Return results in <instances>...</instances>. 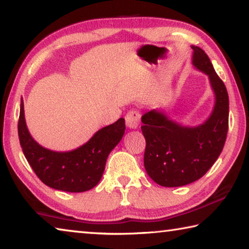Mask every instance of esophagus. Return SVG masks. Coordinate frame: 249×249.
<instances>
[{"instance_id":"1","label":"esophagus","mask_w":249,"mask_h":249,"mask_svg":"<svg viewBox=\"0 0 249 249\" xmlns=\"http://www.w3.org/2000/svg\"><path fill=\"white\" fill-rule=\"evenodd\" d=\"M125 121H126V125H127L129 128H137L141 122L140 111H136V109H132V111H129L125 116Z\"/></svg>"}]
</instances>
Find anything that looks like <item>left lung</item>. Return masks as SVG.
I'll use <instances>...</instances> for the list:
<instances>
[{
	"instance_id": "1",
	"label": "left lung",
	"mask_w": 249,
	"mask_h": 249,
	"mask_svg": "<svg viewBox=\"0 0 249 249\" xmlns=\"http://www.w3.org/2000/svg\"><path fill=\"white\" fill-rule=\"evenodd\" d=\"M193 49V66L209 75L215 94L212 114L196 127H185L165 113L149 111L142 116L146 140L144 166L147 174L162 187H181L203 177L224 147L229 130V94L203 50Z\"/></svg>"
}]
</instances>
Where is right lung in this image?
<instances>
[{"instance_id": "obj_1", "label": "right lung", "mask_w": 249, "mask_h": 249, "mask_svg": "<svg viewBox=\"0 0 249 249\" xmlns=\"http://www.w3.org/2000/svg\"><path fill=\"white\" fill-rule=\"evenodd\" d=\"M125 133V120L98 130L91 140L79 148L58 153L33 140L24 116L23 100L18 119V137L25 158L36 176L56 190L84 192L94 188L102 178L105 162L112 149L119 144Z\"/></svg>"}]
</instances>
